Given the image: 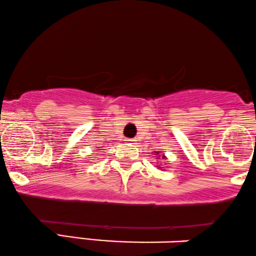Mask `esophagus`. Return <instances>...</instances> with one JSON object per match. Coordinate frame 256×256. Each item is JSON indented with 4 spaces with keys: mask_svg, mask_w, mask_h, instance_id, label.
<instances>
[{
    "mask_svg": "<svg viewBox=\"0 0 256 256\" xmlns=\"http://www.w3.org/2000/svg\"><path fill=\"white\" fill-rule=\"evenodd\" d=\"M126 141H127V142H129V144H134L135 139H127V140H126Z\"/></svg>",
    "mask_w": 256,
    "mask_h": 256,
    "instance_id": "1",
    "label": "esophagus"
}]
</instances>
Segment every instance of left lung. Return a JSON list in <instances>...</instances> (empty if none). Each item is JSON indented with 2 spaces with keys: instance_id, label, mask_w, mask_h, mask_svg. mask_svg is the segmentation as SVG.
<instances>
[{
  "instance_id": "8db88e82",
  "label": "left lung",
  "mask_w": 256,
  "mask_h": 256,
  "mask_svg": "<svg viewBox=\"0 0 256 256\" xmlns=\"http://www.w3.org/2000/svg\"><path fill=\"white\" fill-rule=\"evenodd\" d=\"M157 153H158V151H157Z\"/></svg>"
}]
</instances>
